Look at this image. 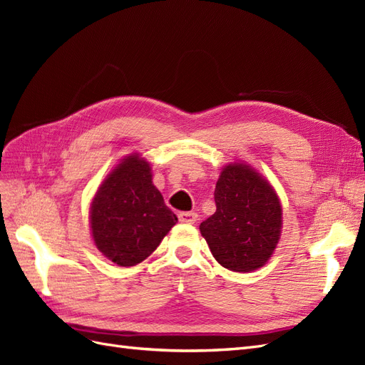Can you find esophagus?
<instances>
[{"instance_id":"esophagus-1","label":"esophagus","mask_w":365,"mask_h":365,"mask_svg":"<svg viewBox=\"0 0 365 365\" xmlns=\"http://www.w3.org/2000/svg\"><path fill=\"white\" fill-rule=\"evenodd\" d=\"M178 217H180V222H182V224H195L197 219V215L193 212H182V213H180Z\"/></svg>"}]
</instances>
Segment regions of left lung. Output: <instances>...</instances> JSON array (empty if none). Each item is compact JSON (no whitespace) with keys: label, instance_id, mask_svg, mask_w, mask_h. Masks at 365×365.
Listing matches in <instances>:
<instances>
[{"label":"left lung","instance_id":"left-lung-1","mask_svg":"<svg viewBox=\"0 0 365 365\" xmlns=\"http://www.w3.org/2000/svg\"><path fill=\"white\" fill-rule=\"evenodd\" d=\"M215 202V215L200 225L213 257L235 272L263 267L282 233V205L272 185L251 165L231 163L219 175Z\"/></svg>","mask_w":365,"mask_h":365}]
</instances>
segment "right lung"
<instances>
[{"label":"right lung","instance_id":"1","mask_svg":"<svg viewBox=\"0 0 365 365\" xmlns=\"http://www.w3.org/2000/svg\"><path fill=\"white\" fill-rule=\"evenodd\" d=\"M176 222L178 217L152 184L150 164L138 153L109 172L90 208L94 244L118 267L148 259Z\"/></svg>","mask_w":365,"mask_h":365}]
</instances>
